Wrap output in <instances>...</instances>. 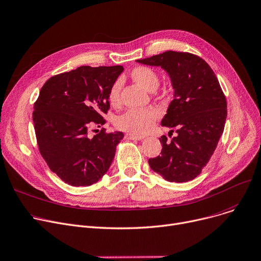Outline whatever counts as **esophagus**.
Returning <instances> with one entry per match:
<instances>
[{"label": "esophagus", "mask_w": 261, "mask_h": 261, "mask_svg": "<svg viewBox=\"0 0 261 261\" xmlns=\"http://www.w3.org/2000/svg\"><path fill=\"white\" fill-rule=\"evenodd\" d=\"M125 139L127 140H137V141H140V140H143L144 137L143 136H137V135H134V134H126L125 135Z\"/></svg>", "instance_id": "esophagus-1"}]
</instances>
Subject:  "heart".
I'll use <instances>...</instances> for the list:
<instances>
[{
  "label": "heart",
  "instance_id": "heart-1",
  "mask_svg": "<svg viewBox=\"0 0 261 261\" xmlns=\"http://www.w3.org/2000/svg\"><path fill=\"white\" fill-rule=\"evenodd\" d=\"M132 78L146 91H155L159 86V75L150 67L139 66L132 70ZM121 81L116 80L110 87L107 99L113 106H117L120 102ZM157 113L151 110H128L116 119V126L134 135H143L147 133L154 124Z\"/></svg>",
  "mask_w": 261,
  "mask_h": 261
}]
</instances>
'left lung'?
<instances>
[{"mask_svg": "<svg viewBox=\"0 0 261 261\" xmlns=\"http://www.w3.org/2000/svg\"><path fill=\"white\" fill-rule=\"evenodd\" d=\"M136 62L161 67L174 89L161 125L176 129L177 136L171 141L159 138L161 156L148 164L170 182L193 180L207 164L224 129L226 100L217 76L204 60L189 53L168 50Z\"/></svg>", "mask_w": 261, "mask_h": 261, "instance_id": "8db88e82", "label": "left lung"}]
</instances>
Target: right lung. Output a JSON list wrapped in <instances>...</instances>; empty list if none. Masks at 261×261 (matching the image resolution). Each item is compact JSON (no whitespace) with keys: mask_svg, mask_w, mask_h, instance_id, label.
I'll return each mask as SVG.
<instances>
[{"mask_svg":"<svg viewBox=\"0 0 261 261\" xmlns=\"http://www.w3.org/2000/svg\"><path fill=\"white\" fill-rule=\"evenodd\" d=\"M123 70L80 66L51 76L40 90L33 114L39 149L50 171L69 186L94 185L113 163L124 134L102 128L91 137L88 132L105 123L110 87Z\"/></svg>","mask_w":261,"mask_h":261,"instance_id":"add662e5","label":"right lung"}]
</instances>
